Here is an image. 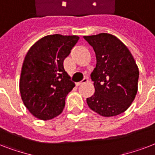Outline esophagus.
Masks as SVG:
<instances>
[{
	"mask_svg": "<svg viewBox=\"0 0 155 155\" xmlns=\"http://www.w3.org/2000/svg\"><path fill=\"white\" fill-rule=\"evenodd\" d=\"M87 81H88V80H87V78H84V79L82 81L76 83V84H75V85H76V86H80V85H82V84H86V83H87Z\"/></svg>",
	"mask_w": 155,
	"mask_h": 155,
	"instance_id": "1",
	"label": "esophagus"
}]
</instances>
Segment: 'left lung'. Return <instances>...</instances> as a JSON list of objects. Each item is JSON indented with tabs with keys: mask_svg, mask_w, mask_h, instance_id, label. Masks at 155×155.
I'll return each instance as SVG.
<instances>
[{
	"mask_svg": "<svg viewBox=\"0 0 155 155\" xmlns=\"http://www.w3.org/2000/svg\"><path fill=\"white\" fill-rule=\"evenodd\" d=\"M96 54L97 64L91 74L95 93L87 98L92 110L103 117L124 113L137 92L139 71L126 46L110 34L84 36Z\"/></svg>",
	"mask_w": 155,
	"mask_h": 155,
	"instance_id": "1",
	"label": "left lung"
}]
</instances>
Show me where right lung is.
<instances>
[{"label":"right lung","mask_w":155,"mask_h":155,"mask_svg":"<svg viewBox=\"0 0 155 155\" xmlns=\"http://www.w3.org/2000/svg\"><path fill=\"white\" fill-rule=\"evenodd\" d=\"M79 39L75 35H47L26 54L19 87L23 103L35 117L50 120L63 112L66 97L75 87L63 60Z\"/></svg>","instance_id":"add662e5"}]
</instances>
